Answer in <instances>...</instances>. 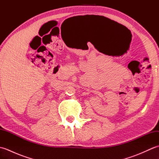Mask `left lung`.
I'll return each instance as SVG.
<instances>
[{
	"mask_svg": "<svg viewBox=\"0 0 159 159\" xmlns=\"http://www.w3.org/2000/svg\"><path fill=\"white\" fill-rule=\"evenodd\" d=\"M102 18L103 19H104L106 20L107 22H109V23H112V24H115V25H120L119 23H117V22H115V21H113V20H110V19H109V18H106V17H104V16H102Z\"/></svg>",
	"mask_w": 159,
	"mask_h": 159,
	"instance_id": "1",
	"label": "left lung"
}]
</instances>
